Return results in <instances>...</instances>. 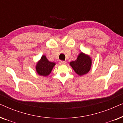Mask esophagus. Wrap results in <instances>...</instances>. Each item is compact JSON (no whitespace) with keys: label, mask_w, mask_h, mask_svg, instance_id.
Listing matches in <instances>:
<instances>
[{"label":"esophagus","mask_w":123,"mask_h":123,"mask_svg":"<svg viewBox=\"0 0 123 123\" xmlns=\"http://www.w3.org/2000/svg\"><path fill=\"white\" fill-rule=\"evenodd\" d=\"M66 63V62L65 61H63V60H60L59 62V64H65Z\"/></svg>","instance_id":"esophagus-1"}]
</instances>
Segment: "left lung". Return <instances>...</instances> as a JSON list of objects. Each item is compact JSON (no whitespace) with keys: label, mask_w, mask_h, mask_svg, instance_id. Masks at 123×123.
<instances>
[{"label":"left lung","mask_w":123,"mask_h":123,"mask_svg":"<svg viewBox=\"0 0 123 123\" xmlns=\"http://www.w3.org/2000/svg\"><path fill=\"white\" fill-rule=\"evenodd\" d=\"M70 65L77 74L83 75L90 71L92 60L88 55L80 53L75 61L70 62Z\"/></svg>","instance_id":"1"}]
</instances>
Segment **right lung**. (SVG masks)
Returning <instances> with one entry per match:
<instances>
[{"mask_svg":"<svg viewBox=\"0 0 123 123\" xmlns=\"http://www.w3.org/2000/svg\"><path fill=\"white\" fill-rule=\"evenodd\" d=\"M55 65V63L49 62L47 59L46 56L43 55L41 59L36 64V70L37 73L40 75L47 76L51 73Z\"/></svg>","mask_w":123,"mask_h":123,"instance_id":"right-lung-1","label":"right lung"}]
</instances>
